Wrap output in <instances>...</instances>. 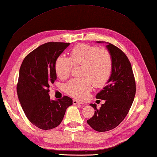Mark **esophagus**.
Returning a JSON list of instances; mask_svg holds the SVG:
<instances>
[{
	"label": "esophagus",
	"instance_id": "1",
	"mask_svg": "<svg viewBox=\"0 0 157 157\" xmlns=\"http://www.w3.org/2000/svg\"><path fill=\"white\" fill-rule=\"evenodd\" d=\"M73 105H81L82 103L80 102V101H78L77 100H73Z\"/></svg>",
	"mask_w": 157,
	"mask_h": 157
}]
</instances>
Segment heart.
<instances>
[{
    "instance_id": "b5f03b06",
    "label": "heart",
    "mask_w": 157,
    "mask_h": 157,
    "mask_svg": "<svg viewBox=\"0 0 157 157\" xmlns=\"http://www.w3.org/2000/svg\"><path fill=\"white\" fill-rule=\"evenodd\" d=\"M79 75L65 84V91L75 98H88L93 84L99 88L109 79L113 68L110 52L106 49L87 44H79L71 50L70 57L61 55L55 63V70L60 79L67 78L73 66H79Z\"/></svg>"
}]
</instances>
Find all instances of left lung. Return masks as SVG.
Instances as JSON below:
<instances>
[{
  "mask_svg": "<svg viewBox=\"0 0 157 157\" xmlns=\"http://www.w3.org/2000/svg\"><path fill=\"white\" fill-rule=\"evenodd\" d=\"M107 44L113 60L112 73L107 86L95 96L105 102L99 109L95 104H90L95 111L94 116L87 121L91 128L101 132L114 129L124 120L136 94V82L128 58L118 47Z\"/></svg>",
  "mask_w": 157,
  "mask_h": 157,
  "instance_id": "1",
  "label": "left lung"
}]
</instances>
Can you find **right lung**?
Masks as SVG:
<instances>
[{
	"mask_svg": "<svg viewBox=\"0 0 157 157\" xmlns=\"http://www.w3.org/2000/svg\"><path fill=\"white\" fill-rule=\"evenodd\" d=\"M70 43L48 42L36 48L21 63L17 84V95L29 121L41 129L57 127L62 121L66 109L73 100L63 96L51 100L49 87L57 79L55 63Z\"/></svg>",
	"mask_w": 157,
	"mask_h": 157,
	"instance_id": "add662e5",
	"label": "right lung"
}]
</instances>
